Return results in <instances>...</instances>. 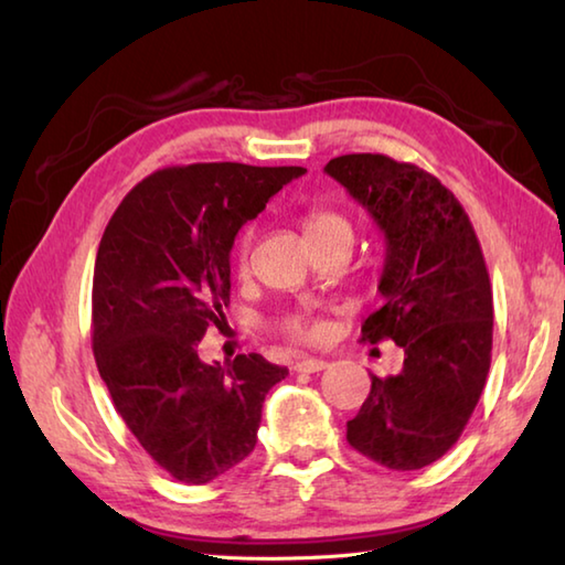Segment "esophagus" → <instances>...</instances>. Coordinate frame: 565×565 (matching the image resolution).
Returning <instances> with one entry per match:
<instances>
[{"instance_id": "esophagus-1", "label": "esophagus", "mask_w": 565, "mask_h": 565, "mask_svg": "<svg viewBox=\"0 0 565 565\" xmlns=\"http://www.w3.org/2000/svg\"><path fill=\"white\" fill-rule=\"evenodd\" d=\"M322 369H328L326 359H313V356H303L294 364V371H301V374H316V371H322Z\"/></svg>"}]
</instances>
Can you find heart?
<instances>
[{
    "label": "heart",
    "instance_id": "heart-1",
    "mask_svg": "<svg viewBox=\"0 0 565 565\" xmlns=\"http://www.w3.org/2000/svg\"><path fill=\"white\" fill-rule=\"evenodd\" d=\"M306 235L310 243H318V239H326V237H334V235H344L350 233L352 235V225L350 221L344 218L342 213L338 211H328V209H313L306 215ZM249 249H252V227H245L243 233H239L235 249H233V262L235 267L243 271L249 262ZM284 330L289 338L294 340H306V342H313L320 340L322 332V322L310 318V316H294L284 322Z\"/></svg>",
    "mask_w": 565,
    "mask_h": 565
}]
</instances>
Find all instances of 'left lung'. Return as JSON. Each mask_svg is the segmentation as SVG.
I'll list each match as a JSON object with an SVG mask.
<instances>
[{
  "label": "left lung",
  "mask_w": 565,
  "mask_h": 565,
  "mask_svg": "<svg viewBox=\"0 0 565 565\" xmlns=\"http://www.w3.org/2000/svg\"><path fill=\"white\" fill-rule=\"evenodd\" d=\"M326 172L386 237L383 303L362 340L403 347V371L371 374L347 441L393 471L441 459L481 398L493 350V289L471 221L437 177L386 154H342Z\"/></svg>",
  "instance_id": "8db88e82"
}]
</instances>
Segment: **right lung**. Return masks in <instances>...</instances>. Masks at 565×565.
I'll use <instances>...</instances> for the list:
<instances>
[{
  "label": "right lung",
  "mask_w": 565,
  "mask_h": 565,
  "mask_svg": "<svg viewBox=\"0 0 565 565\" xmlns=\"http://www.w3.org/2000/svg\"><path fill=\"white\" fill-rule=\"evenodd\" d=\"M303 167H167L128 191L94 264L92 347L118 415L152 461L203 486L247 459L264 395L289 369L259 354L203 364L231 303L235 235Z\"/></svg>",
  "instance_id": "add662e5"
}]
</instances>
